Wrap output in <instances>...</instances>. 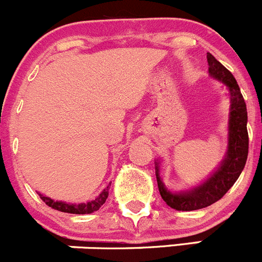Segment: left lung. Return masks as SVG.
<instances>
[{
	"instance_id": "8db88e82",
	"label": "left lung",
	"mask_w": 262,
	"mask_h": 262,
	"mask_svg": "<svg viewBox=\"0 0 262 262\" xmlns=\"http://www.w3.org/2000/svg\"><path fill=\"white\" fill-rule=\"evenodd\" d=\"M208 72L212 77L223 81L228 86L230 95V119H229V144L226 158L220 168L198 188L186 193H171L164 188L159 178V166L156 162V176L162 199L171 208L178 211H194L211 206L223 198L226 191L238 180L246 166L248 156V131H247V108L242 95L241 89L233 74L216 60L212 55L207 54Z\"/></svg>"
}]
</instances>
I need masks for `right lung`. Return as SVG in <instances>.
Wrapping results in <instances>:
<instances>
[{
  "mask_svg": "<svg viewBox=\"0 0 262 262\" xmlns=\"http://www.w3.org/2000/svg\"><path fill=\"white\" fill-rule=\"evenodd\" d=\"M108 194H109V185L106 186V189H104V190L100 193V195H99L98 198L94 199V201L87 202V203H78V204L54 201V199L42 195V194H38V195L39 198H41L42 201L49 206V207L54 208V210L61 211V212L77 213V215H84V213H91L94 212V211H98L99 208L105 203L106 198H108Z\"/></svg>",
  "mask_w": 262,
  "mask_h": 262,
  "instance_id": "obj_1",
  "label": "right lung"
}]
</instances>
